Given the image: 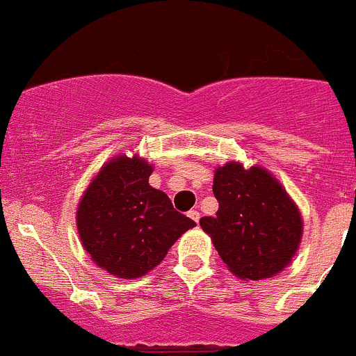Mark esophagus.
<instances>
[{
  "label": "esophagus",
  "instance_id": "obj_1",
  "mask_svg": "<svg viewBox=\"0 0 356 356\" xmlns=\"http://www.w3.org/2000/svg\"><path fill=\"white\" fill-rule=\"evenodd\" d=\"M189 217H191L193 220H195L196 224H198V220H200V212L196 209H193V210H189V213H188Z\"/></svg>",
  "mask_w": 356,
  "mask_h": 356
}]
</instances>
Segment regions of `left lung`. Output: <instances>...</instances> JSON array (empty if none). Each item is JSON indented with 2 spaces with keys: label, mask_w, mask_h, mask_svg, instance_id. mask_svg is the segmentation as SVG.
<instances>
[{
  "label": "left lung",
  "mask_w": 356,
  "mask_h": 356,
  "mask_svg": "<svg viewBox=\"0 0 356 356\" xmlns=\"http://www.w3.org/2000/svg\"><path fill=\"white\" fill-rule=\"evenodd\" d=\"M212 191L219 210L200 226L227 270L243 280L280 273L302 238L301 212L284 186L266 168L229 161L216 168Z\"/></svg>",
  "instance_id": "left-lung-1"
}]
</instances>
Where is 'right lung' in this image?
Returning <instances> with one entry per match:
<instances>
[{"label":"right lung","mask_w":356,"mask_h":356,"mask_svg":"<svg viewBox=\"0 0 356 356\" xmlns=\"http://www.w3.org/2000/svg\"><path fill=\"white\" fill-rule=\"evenodd\" d=\"M153 165L120 154L99 170L79 200V240L92 261L118 278H139L160 264L182 233L196 226L149 186Z\"/></svg>","instance_id":"add662e5"}]
</instances>
